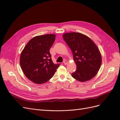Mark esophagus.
<instances>
[{
    "mask_svg": "<svg viewBox=\"0 0 120 120\" xmlns=\"http://www.w3.org/2000/svg\"><path fill=\"white\" fill-rule=\"evenodd\" d=\"M64 64H65V65H67V64H68V61L66 60H64Z\"/></svg>",
    "mask_w": 120,
    "mask_h": 120,
    "instance_id": "34e87169",
    "label": "esophagus"
}]
</instances>
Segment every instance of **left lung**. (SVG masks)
Returning <instances> with one entry per match:
<instances>
[{
	"mask_svg": "<svg viewBox=\"0 0 120 120\" xmlns=\"http://www.w3.org/2000/svg\"><path fill=\"white\" fill-rule=\"evenodd\" d=\"M63 38L73 54L77 70L71 76L77 80L84 82L90 80L97 74L101 64L99 49L92 40L79 32H69Z\"/></svg>",
	"mask_w": 120,
	"mask_h": 120,
	"instance_id": "1",
	"label": "left lung"
}]
</instances>
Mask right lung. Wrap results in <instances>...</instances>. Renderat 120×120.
<instances>
[{"label":"right lung","mask_w":120,"mask_h":120,"mask_svg":"<svg viewBox=\"0 0 120 120\" xmlns=\"http://www.w3.org/2000/svg\"><path fill=\"white\" fill-rule=\"evenodd\" d=\"M55 39L54 34L37 36L27 42L21 53V68L25 75L34 83L48 82L60 66V64L53 63L49 52Z\"/></svg>","instance_id":"add662e5"}]
</instances>
